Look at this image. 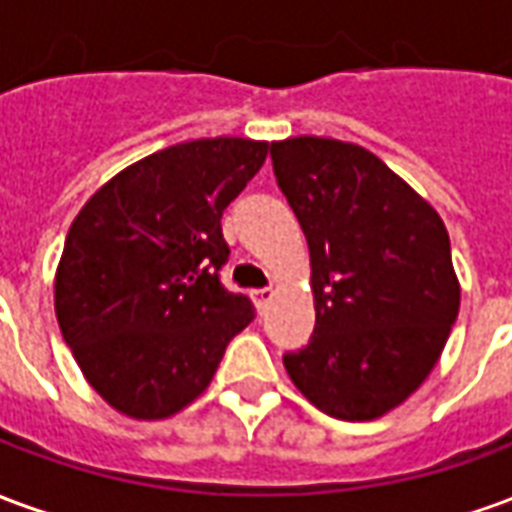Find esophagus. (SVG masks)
<instances>
[{"label": "esophagus", "mask_w": 512, "mask_h": 512, "mask_svg": "<svg viewBox=\"0 0 512 512\" xmlns=\"http://www.w3.org/2000/svg\"><path fill=\"white\" fill-rule=\"evenodd\" d=\"M274 299V288H260V290H252V301H255V307L260 312L266 310L268 304Z\"/></svg>", "instance_id": "1"}]
</instances>
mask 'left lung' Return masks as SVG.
I'll return each instance as SVG.
<instances>
[{
    "instance_id": "8db88e82",
    "label": "left lung",
    "mask_w": 512,
    "mask_h": 512,
    "mask_svg": "<svg viewBox=\"0 0 512 512\" xmlns=\"http://www.w3.org/2000/svg\"><path fill=\"white\" fill-rule=\"evenodd\" d=\"M271 161L307 235L315 299V332L285 370L329 417H384L430 376L458 318L447 227L365 147L293 136L271 142Z\"/></svg>"
}]
</instances>
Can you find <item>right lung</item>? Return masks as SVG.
I'll return each mask as SVG.
<instances>
[{"label": "right lung", "instance_id": "add662e5", "mask_svg": "<svg viewBox=\"0 0 512 512\" xmlns=\"http://www.w3.org/2000/svg\"><path fill=\"white\" fill-rule=\"evenodd\" d=\"M268 142H180L104 183L73 219L54 310L87 384L131 419H167L208 389L224 348L255 318L224 290L222 213Z\"/></svg>", "mask_w": 512, "mask_h": 512}]
</instances>
